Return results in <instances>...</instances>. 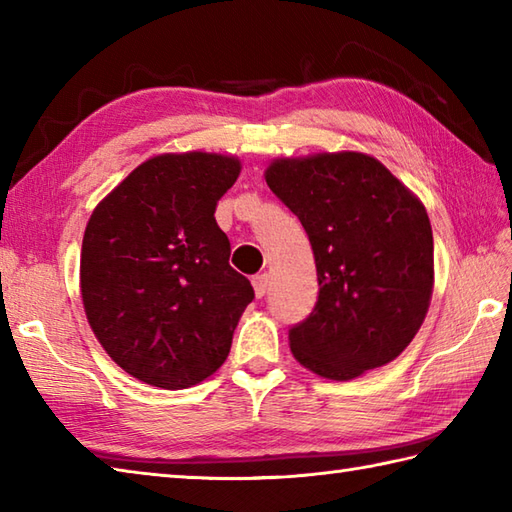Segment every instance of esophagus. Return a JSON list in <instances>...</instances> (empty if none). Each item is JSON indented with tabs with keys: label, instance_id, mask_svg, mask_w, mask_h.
I'll return each mask as SVG.
<instances>
[{
	"label": "esophagus",
	"instance_id": "obj_1",
	"mask_svg": "<svg viewBox=\"0 0 512 512\" xmlns=\"http://www.w3.org/2000/svg\"><path fill=\"white\" fill-rule=\"evenodd\" d=\"M253 288H255V297L262 299L268 292V275H255L253 277Z\"/></svg>",
	"mask_w": 512,
	"mask_h": 512
}]
</instances>
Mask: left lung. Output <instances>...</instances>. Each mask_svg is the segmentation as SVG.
<instances>
[{
	"instance_id": "1",
	"label": "left lung",
	"mask_w": 512,
	"mask_h": 512,
	"mask_svg": "<svg viewBox=\"0 0 512 512\" xmlns=\"http://www.w3.org/2000/svg\"><path fill=\"white\" fill-rule=\"evenodd\" d=\"M270 191L306 228L319 299L288 332L310 372L350 380L405 350L433 292L427 209L383 162L358 151L279 158Z\"/></svg>"
}]
</instances>
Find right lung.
<instances>
[{
    "mask_svg": "<svg viewBox=\"0 0 512 512\" xmlns=\"http://www.w3.org/2000/svg\"><path fill=\"white\" fill-rule=\"evenodd\" d=\"M242 165L187 151L145 160L96 206L81 248V297L103 350L162 389L202 383L231 352L255 299L228 264L217 200Z\"/></svg>",
    "mask_w": 512,
    "mask_h": 512,
    "instance_id": "obj_1",
    "label": "right lung"
}]
</instances>
